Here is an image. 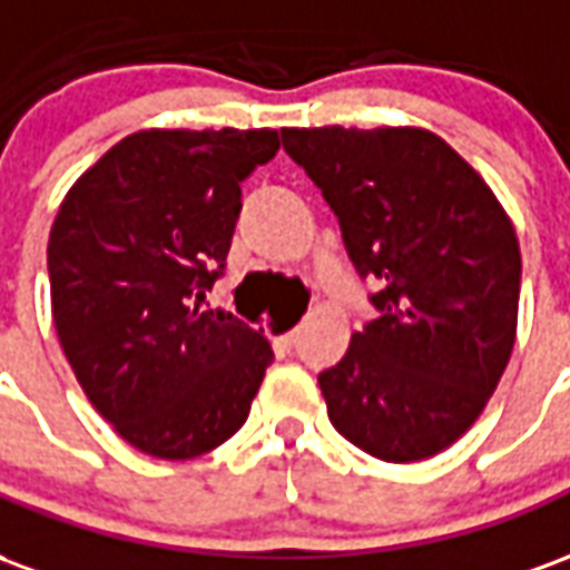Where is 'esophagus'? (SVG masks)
I'll return each mask as SVG.
<instances>
[{
	"label": "esophagus",
	"instance_id": "obj_1",
	"mask_svg": "<svg viewBox=\"0 0 570 570\" xmlns=\"http://www.w3.org/2000/svg\"><path fill=\"white\" fill-rule=\"evenodd\" d=\"M296 330H289V333L286 335H281V338H277V347H281V351H293V345H296Z\"/></svg>",
	"mask_w": 570,
	"mask_h": 570
}]
</instances>
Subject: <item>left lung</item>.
Masks as SVG:
<instances>
[{"instance_id":"1","label":"left lung","mask_w":570,"mask_h":570,"mask_svg":"<svg viewBox=\"0 0 570 570\" xmlns=\"http://www.w3.org/2000/svg\"><path fill=\"white\" fill-rule=\"evenodd\" d=\"M379 317L317 375L333 428L387 464L461 440L515 345L522 256L489 183L424 128H284Z\"/></svg>"}]
</instances>
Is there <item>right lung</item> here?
Masks as SVG:
<instances>
[{
	"label": "right lung",
	"instance_id": "add662e5",
	"mask_svg": "<svg viewBox=\"0 0 570 570\" xmlns=\"http://www.w3.org/2000/svg\"><path fill=\"white\" fill-rule=\"evenodd\" d=\"M281 137L140 130L72 183L48 237L51 314L94 409L134 449L186 461L247 421L268 338L200 298L223 274L240 183Z\"/></svg>",
	"mask_w": 570,
	"mask_h": 570
}]
</instances>
